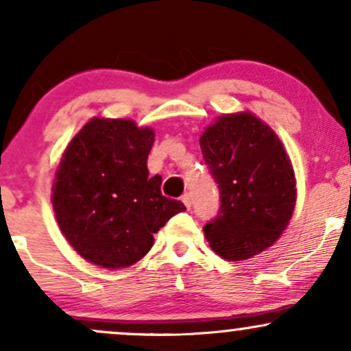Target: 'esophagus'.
I'll list each match as a JSON object with an SVG mask.
<instances>
[{
  "mask_svg": "<svg viewBox=\"0 0 351 351\" xmlns=\"http://www.w3.org/2000/svg\"><path fill=\"white\" fill-rule=\"evenodd\" d=\"M181 201H183L184 202V206H186V208L188 209H191V204H193V202H191V196H189V194L186 193V194H184V196L183 197H181Z\"/></svg>",
  "mask_w": 351,
  "mask_h": 351,
  "instance_id": "esophagus-1",
  "label": "esophagus"
}]
</instances>
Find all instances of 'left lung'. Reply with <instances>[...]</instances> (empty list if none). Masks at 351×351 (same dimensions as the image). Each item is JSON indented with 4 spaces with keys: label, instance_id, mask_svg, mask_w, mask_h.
I'll use <instances>...</instances> for the list:
<instances>
[{
    "label": "left lung",
    "instance_id": "8db88e82",
    "mask_svg": "<svg viewBox=\"0 0 351 351\" xmlns=\"http://www.w3.org/2000/svg\"><path fill=\"white\" fill-rule=\"evenodd\" d=\"M221 208L204 226L214 252L248 260L280 239L296 206L293 165L278 135L252 112L223 114L199 138Z\"/></svg>",
    "mask_w": 351,
    "mask_h": 351
}]
</instances>
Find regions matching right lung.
Instances as JSON below:
<instances>
[{"instance_id":"right-lung-1","label":"right lung","mask_w":351,"mask_h":351,"mask_svg":"<svg viewBox=\"0 0 351 351\" xmlns=\"http://www.w3.org/2000/svg\"><path fill=\"white\" fill-rule=\"evenodd\" d=\"M154 141V129L134 121L93 117L63 152L52 204L62 234L84 260L128 268L147 255L160 227L186 210L163 196L162 176L149 178Z\"/></svg>"}]
</instances>
